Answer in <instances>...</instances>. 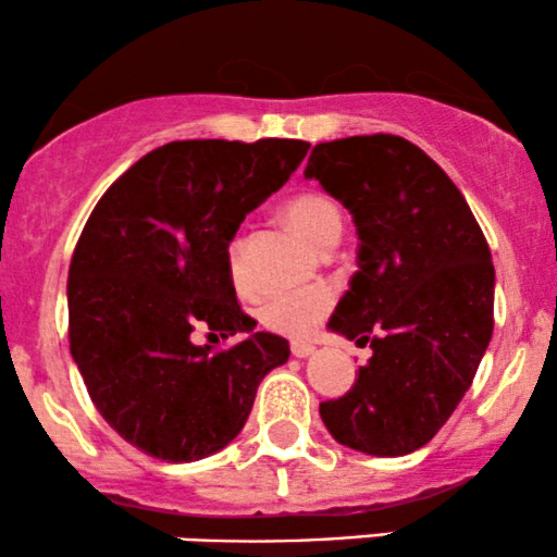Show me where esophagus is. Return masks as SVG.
Listing matches in <instances>:
<instances>
[{"label": "esophagus", "instance_id": "obj_1", "mask_svg": "<svg viewBox=\"0 0 557 557\" xmlns=\"http://www.w3.org/2000/svg\"><path fill=\"white\" fill-rule=\"evenodd\" d=\"M290 350H293V356H296V359H309V356L314 354V345H309V343H293Z\"/></svg>", "mask_w": 557, "mask_h": 557}]
</instances>
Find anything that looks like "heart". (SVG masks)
<instances>
[{
    "mask_svg": "<svg viewBox=\"0 0 557 557\" xmlns=\"http://www.w3.org/2000/svg\"><path fill=\"white\" fill-rule=\"evenodd\" d=\"M285 222L309 243L317 251L335 246L341 238L343 216L335 203L322 194H300L285 203ZM240 238L230 243V272L233 280L243 285V264H240ZM332 306V293L327 287H306V290L280 293L261 306V322L267 327L287 337H309L322 322Z\"/></svg>",
    "mask_w": 557,
    "mask_h": 557,
    "instance_id": "heart-1",
    "label": "heart"
}]
</instances>
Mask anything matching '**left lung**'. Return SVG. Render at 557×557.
<instances>
[{
    "label": "left lung",
    "mask_w": 557,
    "mask_h": 557,
    "mask_svg": "<svg viewBox=\"0 0 557 557\" xmlns=\"http://www.w3.org/2000/svg\"><path fill=\"white\" fill-rule=\"evenodd\" d=\"M304 175L354 216L359 257L327 327L372 359L324 426L367 456L426 445L471 387L492 337L495 267L461 190L400 136L319 144Z\"/></svg>",
    "instance_id": "left-lung-1"
}]
</instances>
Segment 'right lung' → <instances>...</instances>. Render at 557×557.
<instances>
[{
  "label": "right lung",
  "instance_id": "right-lung-1",
  "mask_svg": "<svg viewBox=\"0 0 557 557\" xmlns=\"http://www.w3.org/2000/svg\"><path fill=\"white\" fill-rule=\"evenodd\" d=\"M306 140H172L101 196L67 277L70 354L94 406L146 456L190 463L238 437L290 345L240 311L230 243L298 170ZM243 334L209 355L189 332Z\"/></svg>",
  "mask_w": 557,
  "mask_h": 557
}]
</instances>
